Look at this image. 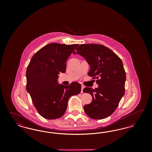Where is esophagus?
Returning <instances> with one entry per match:
<instances>
[{"mask_svg":"<svg viewBox=\"0 0 152 152\" xmlns=\"http://www.w3.org/2000/svg\"><path fill=\"white\" fill-rule=\"evenodd\" d=\"M84 87L83 86H81V93H83V89H84Z\"/></svg>","mask_w":152,"mask_h":152,"instance_id":"obj_1","label":"esophagus"}]
</instances>
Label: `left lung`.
I'll return each instance as SVG.
<instances>
[{
	"mask_svg": "<svg viewBox=\"0 0 152 152\" xmlns=\"http://www.w3.org/2000/svg\"><path fill=\"white\" fill-rule=\"evenodd\" d=\"M87 60L90 66L88 75L96 79L99 87H86L83 92L91 94L92 101L84 105L88 116L100 120L116 110L125 94L126 73L122 60L108 48L97 44H81L73 52Z\"/></svg>",
	"mask_w": 152,
	"mask_h": 152,
	"instance_id": "left-lung-1",
	"label": "left lung"
}]
</instances>
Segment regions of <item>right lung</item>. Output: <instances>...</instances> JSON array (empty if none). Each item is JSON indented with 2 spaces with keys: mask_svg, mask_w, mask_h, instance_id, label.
<instances>
[{
  "mask_svg": "<svg viewBox=\"0 0 152 152\" xmlns=\"http://www.w3.org/2000/svg\"><path fill=\"white\" fill-rule=\"evenodd\" d=\"M78 45L49 44L31 59L26 71L27 91L38 113L46 119L63 116L69 97L81 92L77 82L69 86L58 83V74L65 72L66 60Z\"/></svg>",
  "mask_w": 152,
  "mask_h": 152,
  "instance_id": "obj_1",
  "label": "right lung"
}]
</instances>
